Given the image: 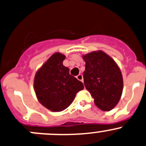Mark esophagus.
<instances>
[{
	"mask_svg": "<svg viewBox=\"0 0 146 146\" xmlns=\"http://www.w3.org/2000/svg\"><path fill=\"white\" fill-rule=\"evenodd\" d=\"M77 79L78 80H80V81H82L83 82V75H81V74H79V75H78L77 76Z\"/></svg>",
	"mask_w": 146,
	"mask_h": 146,
	"instance_id": "obj_1",
	"label": "esophagus"
}]
</instances>
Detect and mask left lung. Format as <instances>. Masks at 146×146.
Returning <instances> with one entry per match:
<instances>
[{
	"mask_svg": "<svg viewBox=\"0 0 146 146\" xmlns=\"http://www.w3.org/2000/svg\"><path fill=\"white\" fill-rule=\"evenodd\" d=\"M86 88L94 98L95 104L104 111L112 110L120 100L123 82L121 70L113 59L103 51H93L83 56Z\"/></svg>",
	"mask_w": 146,
	"mask_h": 146,
	"instance_id": "left-lung-1",
	"label": "left lung"
}]
</instances>
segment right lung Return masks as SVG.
<instances>
[{
    "instance_id": "add662e5",
    "label": "right lung",
    "mask_w": 146,
    "mask_h": 146,
    "mask_svg": "<svg viewBox=\"0 0 146 146\" xmlns=\"http://www.w3.org/2000/svg\"><path fill=\"white\" fill-rule=\"evenodd\" d=\"M64 55L56 53L35 73L34 90L39 102L54 112L67 108L74 100L78 92L83 90L82 82L69 73L63 61Z\"/></svg>"
}]
</instances>
